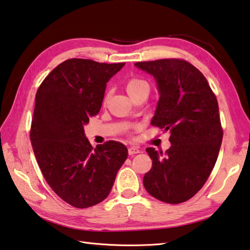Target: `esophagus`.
Segmentation results:
<instances>
[{"label": "esophagus", "instance_id": "34e87169", "mask_svg": "<svg viewBox=\"0 0 250 250\" xmlns=\"http://www.w3.org/2000/svg\"><path fill=\"white\" fill-rule=\"evenodd\" d=\"M128 153H129V155H134V154L140 153V149L135 146H130L128 149Z\"/></svg>", "mask_w": 250, "mask_h": 250}]
</instances>
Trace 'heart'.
I'll list each match as a JSON object with an SVG mask.
<instances>
[{
    "label": "heart",
    "mask_w": 250,
    "mask_h": 250,
    "mask_svg": "<svg viewBox=\"0 0 250 250\" xmlns=\"http://www.w3.org/2000/svg\"><path fill=\"white\" fill-rule=\"evenodd\" d=\"M143 87H148V86L144 81L137 79V78L130 79L125 84V89H126V92H128V94L130 95V97L133 96L135 93L139 92V90L141 88H143ZM106 99H107V96L105 98V101H106Z\"/></svg>",
    "instance_id": "b5f03b06"
}]
</instances>
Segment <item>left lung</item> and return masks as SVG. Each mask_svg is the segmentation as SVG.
<instances>
[{
    "instance_id": "left-lung-1",
    "label": "left lung",
    "mask_w": 250,
    "mask_h": 250,
    "mask_svg": "<svg viewBox=\"0 0 250 250\" xmlns=\"http://www.w3.org/2000/svg\"><path fill=\"white\" fill-rule=\"evenodd\" d=\"M135 65L156 80L160 99L151 125L169 131L171 143L164 156L146 148L152 168L143 185L163 202H185L203 187L219 156L223 129L217 99L204 75L183 59Z\"/></svg>"
}]
</instances>
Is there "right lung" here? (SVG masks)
<instances>
[{
	"label": "right lung",
	"mask_w": 250,
	"mask_h": 250,
	"mask_svg": "<svg viewBox=\"0 0 250 250\" xmlns=\"http://www.w3.org/2000/svg\"><path fill=\"white\" fill-rule=\"evenodd\" d=\"M125 63L69 59L40 84L30 141L44 179L63 201L85 208L108 197L128 149L117 141L93 148L84 125L101 110L106 84Z\"/></svg>",
	"instance_id": "obj_1"
}]
</instances>
